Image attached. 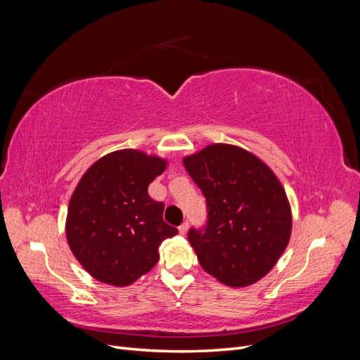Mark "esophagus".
Instances as JSON below:
<instances>
[{
    "label": "esophagus",
    "instance_id": "34e87169",
    "mask_svg": "<svg viewBox=\"0 0 360 360\" xmlns=\"http://www.w3.org/2000/svg\"><path fill=\"white\" fill-rule=\"evenodd\" d=\"M188 230H189V224H188V222H183V224L179 226V233H180L181 236L186 234Z\"/></svg>",
    "mask_w": 360,
    "mask_h": 360
}]
</instances>
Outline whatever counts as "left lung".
I'll use <instances>...</instances> for the list:
<instances>
[{
	"label": "left lung",
	"instance_id": "obj_1",
	"mask_svg": "<svg viewBox=\"0 0 360 360\" xmlns=\"http://www.w3.org/2000/svg\"><path fill=\"white\" fill-rule=\"evenodd\" d=\"M207 202V224L189 243L207 274L228 287L267 275L291 234V209L281 181L249 151L212 144L183 159Z\"/></svg>",
	"mask_w": 360,
	"mask_h": 360
}]
</instances>
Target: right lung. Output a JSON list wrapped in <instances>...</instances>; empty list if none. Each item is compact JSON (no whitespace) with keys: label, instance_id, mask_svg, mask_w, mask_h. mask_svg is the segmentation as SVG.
<instances>
[{"label":"right lung","instance_id":"obj_1","mask_svg":"<svg viewBox=\"0 0 360 360\" xmlns=\"http://www.w3.org/2000/svg\"><path fill=\"white\" fill-rule=\"evenodd\" d=\"M167 160L139 150H117L86 169L72 193L66 237L89 274L126 287L159 261V246L179 230L163 221V202L148 184L165 171Z\"/></svg>","mask_w":360,"mask_h":360}]
</instances>
